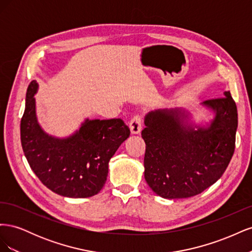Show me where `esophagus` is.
<instances>
[{
	"instance_id": "34e87169",
	"label": "esophagus",
	"mask_w": 252,
	"mask_h": 252,
	"mask_svg": "<svg viewBox=\"0 0 252 252\" xmlns=\"http://www.w3.org/2000/svg\"><path fill=\"white\" fill-rule=\"evenodd\" d=\"M129 127H130V131L133 134H138L141 132L142 129V117L140 114H134L132 119L129 123Z\"/></svg>"
}]
</instances>
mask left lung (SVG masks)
Returning a JSON list of instances; mask_svg holds the SVG:
<instances>
[{
	"label": "left lung",
	"mask_w": 252,
	"mask_h": 252,
	"mask_svg": "<svg viewBox=\"0 0 252 252\" xmlns=\"http://www.w3.org/2000/svg\"><path fill=\"white\" fill-rule=\"evenodd\" d=\"M204 105L216 112L207 127L184 124L179 109L156 110L145 118L144 177L165 199H185L203 192L222 177L233 156L238 110L229 91Z\"/></svg>",
	"instance_id": "1"
}]
</instances>
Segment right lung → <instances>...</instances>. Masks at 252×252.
Segmentation results:
<instances>
[{
    "instance_id": "add662e5",
    "label": "right lung",
    "mask_w": 252,
    "mask_h": 252,
    "mask_svg": "<svg viewBox=\"0 0 252 252\" xmlns=\"http://www.w3.org/2000/svg\"><path fill=\"white\" fill-rule=\"evenodd\" d=\"M37 84H29L21 120V143L30 168L51 191L68 197H89L100 192L108 175V163L129 135L121 119L86 120L67 139L45 133L35 117Z\"/></svg>"
}]
</instances>
